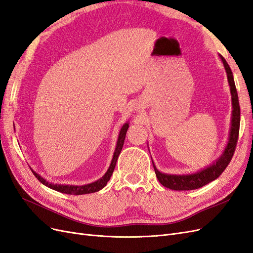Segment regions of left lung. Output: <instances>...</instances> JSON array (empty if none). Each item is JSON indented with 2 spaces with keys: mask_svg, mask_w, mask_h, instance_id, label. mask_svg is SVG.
Returning a JSON list of instances; mask_svg holds the SVG:
<instances>
[{
  "mask_svg": "<svg viewBox=\"0 0 253 253\" xmlns=\"http://www.w3.org/2000/svg\"><path fill=\"white\" fill-rule=\"evenodd\" d=\"M219 58L221 61H223V64L225 66V70L227 73L228 83H229V86H230V91L232 96L231 99H232V109H233L230 134H229V140L225 148V151L223 152V154L217 158V160H215L212 165L193 174L173 175V174L162 173L156 169L154 163L152 162L153 167H154V170H155L156 177L158 178L159 182L166 188H169L171 190H176V191H188V190H195L198 188H202L205 185H207V183L215 180L218 176L225 171L229 163L231 162L232 156L235 151L237 138H239L241 111H240L239 96H237V91H236L231 68L228 65L227 61L223 56L219 55Z\"/></svg>",
  "mask_w": 253,
  "mask_h": 253,
  "instance_id": "left-lung-1",
  "label": "left lung"
}]
</instances>
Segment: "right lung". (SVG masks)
Instances as JSON below:
<instances>
[{
    "label": "right lung",
    "instance_id": "obj_1",
    "mask_svg": "<svg viewBox=\"0 0 253 253\" xmlns=\"http://www.w3.org/2000/svg\"><path fill=\"white\" fill-rule=\"evenodd\" d=\"M128 128V122L124 125V126L121 127L120 129V133L118 136V140H117V144H116V149H115L114 152V156L112 159V163L111 166L109 168V170L106 171V173L102 176L100 179H98L97 181H94L91 183H87V185H84V186H70V185H57V183H50L47 180H45L43 177L36 173L34 170L33 173L35 174V176L37 177V179H39L43 185H45L46 187L52 189V190H56L58 192L61 193H65V194H73V195H82V194H88V193H94L97 192V191L101 190L102 188H104L106 186V183L110 180L111 176L114 172L115 169V166H116L117 163V159L118 156L120 154V152L122 150V147H124V143H125V139H126V131Z\"/></svg>",
    "mask_w": 253,
    "mask_h": 253
}]
</instances>
